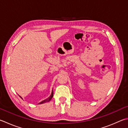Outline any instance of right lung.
<instances>
[{
    "instance_id": "add662e5",
    "label": "right lung",
    "mask_w": 128,
    "mask_h": 128,
    "mask_svg": "<svg viewBox=\"0 0 128 128\" xmlns=\"http://www.w3.org/2000/svg\"><path fill=\"white\" fill-rule=\"evenodd\" d=\"M53 96H54V91H53V90L52 91V92H51V94H50V96L49 98H46V99H45L44 100H43L42 102H40L39 104H43V103H45V102H49L52 99V98H53ZM20 97L22 98L21 97V96H20ZM23 99V98H22Z\"/></svg>"
}]
</instances>
